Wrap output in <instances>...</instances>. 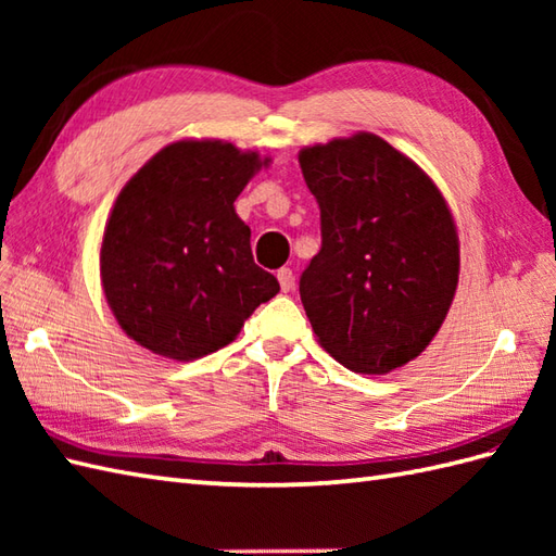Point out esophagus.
<instances>
[{"mask_svg": "<svg viewBox=\"0 0 556 556\" xmlns=\"http://www.w3.org/2000/svg\"><path fill=\"white\" fill-rule=\"evenodd\" d=\"M277 279H279V287H281V291H285V293L293 289V271L289 267H281L277 271Z\"/></svg>", "mask_w": 556, "mask_h": 556, "instance_id": "obj_1", "label": "esophagus"}]
</instances>
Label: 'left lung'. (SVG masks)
I'll return each mask as SVG.
<instances>
[{
  "instance_id": "left-lung-1",
  "label": "left lung",
  "mask_w": 556,
  "mask_h": 556,
  "mask_svg": "<svg viewBox=\"0 0 556 556\" xmlns=\"http://www.w3.org/2000/svg\"><path fill=\"white\" fill-rule=\"evenodd\" d=\"M323 245L299 291L329 356L368 375L401 368L442 327L458 285V239L442 193L372 134L301 152Z\"/></svg>"
}]
</instances>
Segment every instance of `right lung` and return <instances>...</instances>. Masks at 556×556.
<instances>
[{"label": "right lung", "instance_id": "1", "mask_svg": "<svg viewBox=\"0 0 556 556\" xmlns=\"http://www.w3.org/2000/svg\"><path fill=\"white\" fill-rule=\"evenodd\" d=\"M257 167L255 152L231 143L181 140L124 186L100 271L112 313L140 346L174 361L203 358L279 293L233 210Z\"/></svg>", "mask_w": 556, "mask_h": 556}]
</instances>
